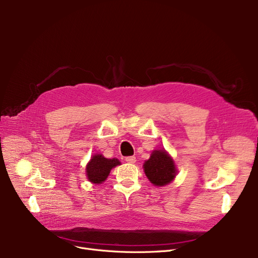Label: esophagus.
<instances>
[{"instance_id": "obj_1", "label": "esophagus", "mask_w": 258, "mask_h": 258, "mask_svg": "<svg viewBox=\"0 0 258 258\" xmlns=\"http://www.w3.org/2000/svg\"><path fill=\"white\" fill-rule=\"evenodd\" d=\"M125 161L127 162V163L134 164L135 162H136V157H134V156H131V157H126V158H125Z\"/></svg>"}]
</instances>
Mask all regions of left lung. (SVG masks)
Instances as JSON below:
<instances>
[{"instance_id": "left-lung-1", "label": "left lung", "mask_w": 258, "mask_h": 258, "mask_svg": "<svg viewBox=\"0 0 258 258\" xmlns=\"http://www.w3.org/2000/svg\"><path fill=\"white\" fill-rule=\"evenodd\" d=\"M147 179L155 186H165L177 175L172 158L165 150H155L143 165Z\"/></svg>"}]
</instances>
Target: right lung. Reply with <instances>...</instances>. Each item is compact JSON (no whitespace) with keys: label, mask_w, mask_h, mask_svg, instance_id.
Masks as SVG:
<instances>
[{"label":"right lung","mask_w":258,"mask_h":258,"mask_svg":"<svg viewBox=\"0 0 258 258\" xmlns=\"http://www.w3.org/2000/svg\"><path fill=\"white\" fill-rule=\"evenodd\" d=\"M120 165V161L116 158L106 159L101 154L94 155L86 167L88 180L93 184H101L110 174L111 169Z\"/></svg>","instance_id":"add662e5"}]
</instances>
